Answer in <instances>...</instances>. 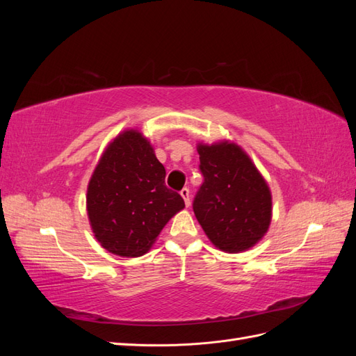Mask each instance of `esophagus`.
<instances>
[{"mask_svg":"<svg viewBox=\"0 0 356 356\" xmlns=\"http://www.w3.org/2000/svg\"><path fill=\"white\" fill-rule=\"evenodd\" d=\"M179 195L182 196V199H184L186 207H188V204H190V190L187 187H184V188L179 191Z\"/></svg>","mask_w":356,"mask_h":356,"instance_id":"esophagus-1","label":"esophagus"}]
</instances>
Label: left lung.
<instances>
[{"label": "left lung", "mask_w": 356, "mask_h": 356, "mask_svg": "<svg viewBox=\"0 0 356 356\" xmlns=\"http://www.w3.org/2000/svg\"><path fill=\"white\" fill-rule=\"evenodd\" d=\"M203 184L193 211L209 241L225 252H241L261 241L272 221L266 179L234 143L199 144Z\"/></svg>", "instance_id": "obj_1"}]
</instances>
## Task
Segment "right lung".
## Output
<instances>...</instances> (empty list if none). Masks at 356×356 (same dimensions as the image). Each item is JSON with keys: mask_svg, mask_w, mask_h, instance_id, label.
Wrapping results in <instances>:
<instances>
[{"mask_svg": "<svg viewBox=\"0 0 356 356\" xmlns=\"http://www.w3.org/2000/svg\"><path fill=\"white\" fill-rule=\"evenodd\" d=\"M166 170L148 139L127 129L105 148L88 186L96 241L120 257L144 255L184 200L165 184Z\"/></svg>", "mask_w": 356, "mask_h": 356, "instance_id": "obj_1", "label": "right lung"}]
</instances>
